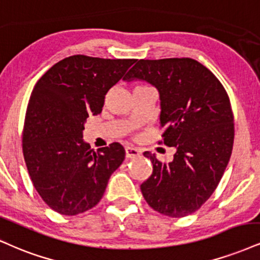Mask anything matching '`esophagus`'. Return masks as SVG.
Wrapping results in <instances>:
<instances>
[{"label": "esophagus", "instance_id": "obj_1", "mask_svg": "<svg viewBox=\"0 0 260 260\" xmlns=\"http://www.w3.org/2000/svg\"><path fill=\"white\" fill-rule=\"evenodd\" d=\"M140 155V151L138 149L132 148V146H127L126 148V157L127 158H136Z\"/></svg>", "mask_w": 260, "mask_h": 260}]
</instances>
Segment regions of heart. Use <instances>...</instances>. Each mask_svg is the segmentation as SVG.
<instances>
[{
    "mask_svg": "<svg viewBox=\"0 0 260 260\" xmlns=\"http://www.w3.org/2000/svg\"><path fill=\"white\" fill-rule=\"evenodd\" d=\"M138 87H144V86H138ZM136 88H137V87H136Z\"/></svg>",
    "mask_w": 260,
    "mask_h": 260,
    "instance_id": "1",
    "label": "heart"
}]
</instances>
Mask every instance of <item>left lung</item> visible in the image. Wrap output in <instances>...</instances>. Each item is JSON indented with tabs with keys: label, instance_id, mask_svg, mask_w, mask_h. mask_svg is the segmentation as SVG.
Here are the masks:
<instances>
[{
	"label": "left lung",
	"instance_id": "left-lung-1",
	"mask_svg": "<svg viewBox=\"0 0 260 260\" xmlns=\"http://www.w3.org/2000/svg\"><path fill=\"white\" fill-rule=\"evenodd\" d=\"M124 81H145L158 90L162 142L174 146L170 164L144 156L152 174L140 185L150 207L172 218L185 217L213 193L230 160L234 116L223 84L190 58L136 60Z\"/></svg>",
	"mask_w": 260,
	"mask_h": 260
}]
</instances>
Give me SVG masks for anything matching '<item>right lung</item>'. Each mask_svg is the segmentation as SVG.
<instances>
[{"mask_svg":"<svg viewBox=\"0 0 260 260\" xmlns=\"http://www.w3.org/2000/svg\"><path fill=\"white\" fill-rule=\"evenodd\" d=\"M134 62L71 55L34 87L24 123V158L37 192L58 213L76 215L94 207L123 162L121 144L95 152L83 140V129L87 117L102 112L108 90Z\"/></svg>","mask_w":260,"mask_h":260,"instance_id":"right-lung-1","label":"right lung"}]
</instances>
